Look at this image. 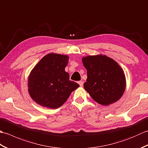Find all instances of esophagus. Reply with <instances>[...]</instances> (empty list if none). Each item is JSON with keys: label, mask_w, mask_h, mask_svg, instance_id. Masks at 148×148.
Instances as JSON below:
<instances>
[{"label": "esophagus", "mask_w": 148, "mask_h": 148, "mask_svg": "<svg viewBox=\"0 0 148 148\" xmlns=\"http://www.w3.org/2000/svg\"><path fill=\"white\" fill-rule=\"evenodd\" d=\"M83 81H78V84H79L80 85V86H83Z\"/></svg>", "instance_id": "34e87169"}]
</instances>
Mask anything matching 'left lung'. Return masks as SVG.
I'll use <instances>...</instances> for the list:
<instances>
[{
    "instance_id": "obj_1",
    "label": "left lung",
    "mask_w": 148,
    "mask_h": 148,
    "mask_svg": "<svg viewBox=\"0 0 148 148\" xmlns=\"http://www.w3.org/2000/svg\"><path fill=\"white\" fill-rule=\"evenodd\" d=\"M87 70L84 88L97 103L108 106L121 98L126 86L120 66L106 55L88 56L82 59Z\"/></svg>"
}]
</instances>
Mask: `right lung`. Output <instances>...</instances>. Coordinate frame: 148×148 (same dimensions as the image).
<instances>
[{
	"label": "right lung",
	"mask_w": 148,
	"mask_h": 148,
	"mask_svg": "<svg viewBox=\"0 0 148 148\" xmlns=\"http://www.w3.org/2000/svg\"><path fill=\"white\" fill-rule=\"evenodd\" d=\"M69 57L49 53L43 57L31 71L28 81L30 97L43 107L56 109L67 101L79 84L69 79L65 71Z\"/></svg>",
	"instance_id": "1"
}]
</instances>
